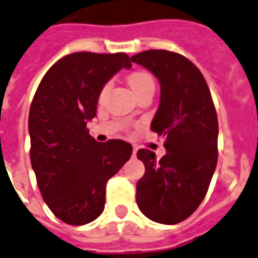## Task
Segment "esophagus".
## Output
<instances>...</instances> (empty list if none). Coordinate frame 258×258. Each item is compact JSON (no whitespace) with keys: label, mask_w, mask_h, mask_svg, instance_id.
<instances>
[{"label":"esophagus","mask_w":258,"mask_h":258,"mask_svg":"<svg viewBox=\"0 0 258 258\" xmlns=\"http://www.w3.org/2000/svg\"><path fill=\"white\" fill-rule=\"evenodd\" d=\"M136 152H138V148H136V147H134V148H133V156H136Z\"/></svg>","instance_id":"obj_1"}]
</instances>
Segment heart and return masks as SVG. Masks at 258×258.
Instances as JSON below:
<instances>
[{"mask_svg": "<svg viewBox=\"0 0 258 258\" xmlns=\"http://www.w3.org/2000/svg\"><path fill=\"white\" fill-rule=\"evenodd\" d=\"M128 85L131 88L134 93H139L140 90H143L147 86L155 85V81H153L152 76L149 75L148 72H134L128 76ZM109 90V85H106L105 88L102 89V92H101V98L106 94V92Z\"/></svg>", "mask_w": 258, "mask_h": 258, "instance_id": "obj_1", "label": "heart"}]
</instances>
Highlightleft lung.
Instances as JSON below:
<instances>
[{
	"mask_svg": "<svg viewBox=\"0 0 258 258\" xmlns=\"http://www.w3.org/2000/svg\"><path fill=\"white\" fill-rule=\"evenodd\" d=\"M160 82V103L151 130L165 138L166 153L140 149L146 166L136 185V203L153 222L176 224L201 205L218 162V116L198 68L185 56L149 49L131 57Z\"/></svg>",
	"mask_w": 258,
	"mask_h": 258,
	"instance_id": "obj_1",
	"label": "left lung"
}]
</instances>
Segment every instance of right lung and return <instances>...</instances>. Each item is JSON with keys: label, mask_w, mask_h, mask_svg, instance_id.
<instances>
[{"label": "right lung", "mask_w": 258, "mask_h": 258, "mask_svg": "<svg viewBox=\"0 0 258 258\" xmlns=\"http://www.w3.org/2000/svg\"><path fill=\"white\" fill-rule=\"evenodd\" d=\"M131 67L122 52H76L55 62L36 89L30 159L44 202L67 224H88L102 214L106 183L131 157V144L98 143L86 128L106 82Z\"/></svg>", "instance_id": "add662e5"}]
</instances>
